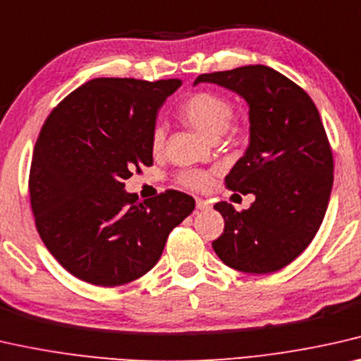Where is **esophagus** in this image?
<instances>
[{
	"label": "esophagus",
	"mask_w": 361,
	"mask_h": 361,
	"mask_svg": "<svg viewBox=\"0 0 361 361\" xmlns=\"http://www.w3.org/2000/svg\"><path fill=\"white\" fill-rule=\"evenodd\" d=\"M196 209H199V211H206V209H211V202L206 201V199L197 197L196 199Z\"/></svg>",
	"instance_id": "34e87169"
}]
</instances>
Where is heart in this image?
I'll return each instance as SVG.
<instances>
[{"mask_svg":"<svg viewBox=\"0 0 361 361\" xmlns=\"http://www.w3.org/2000/svg\"><path fill=\"white\" fill-rule=\"evenodd\" d=\"M178 115L188 126H191L201 136L219 139L227 131L233 116V106L227 99L212 92H197L191 95L185 104L180 106ZM165 131L157 126L150 139V147L154 154H159L164 147ZM181 183L192 190H204L211 183V175L207 171L192 170L181 175Z\"/></svg>","mask_w":361,"mask_h":361,"instance_id":"heart-1","label":"heart"}]
</instances>
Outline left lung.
<instances>
[{
    "instance_id": "8db88e82",
    "label": "left lung",
    "mask_w": 361,
    "mask_h": 361,
    "mask_svg": "<svg viewBox=\"0 0 361 361\" xmlns=\"http://www.w3.org/2000/svg\"><path fill=\"white\" fill-rule=\"evenodd\" d=\"M201 82L232 90L250 109V144L225 181L255 202L243 212L215 204L225 228L212 248L236 271L276 272L308 248L329 204L334 160L319 111L303 89L262 64L201 74L192 85Z\"/></svg>"
}]
</instances>
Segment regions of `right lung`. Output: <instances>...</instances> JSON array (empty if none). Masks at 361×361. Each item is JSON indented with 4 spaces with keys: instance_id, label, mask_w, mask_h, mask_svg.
<instances>
[{
    "instance_id": "obj_1",
    "label": "right lung",
    "mask_w": 361,
    "mask_h": 361,
    "mask_svg": "<svg viewBox=\"0 0 361 361\" xmlns=\"http://www.w3.org/2000/svg\"><path fill=\"white\" fill-rule=\"evenodd\" d=\"M180 85L181 79L97 78L47 118L30 166L32 212L47 250L80 281L100 287L136 281L195 211L185 192L139 201L123 183L154 164L157 113Z\"/></svg>"
}]
</instances>
